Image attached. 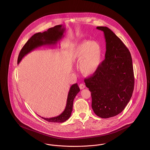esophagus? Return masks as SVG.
<instances>
[{
  "label": "esophagus",
  "mask_w": 150,
  "mask_h": 150,
  "mask_svg": "<svg viewBox=\"0 0 150 150\" xmlns=\"http://www.w3.org/2000/svg\"><path fill=\"white\" fill-rule=\"evenodd\" d=\"M79 88H80V89H83V88H84V87H85V85L83 84V83H81V84H80L79 85Z\"/></svg>",
  "instance_id": "obj_1"
}]
</instances>
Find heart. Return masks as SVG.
<instances>
[{
  "label": "heart",
  "mask_w": 150,
  "mask_h": 150,
  "mask_svg": "<svg viewBox=\"0 0 150 150\" xmlns=\"http://www.w3.org/2000/svg\"><path fill=\"white\" fill-rule=\"evenodd\" d=\"M102 51L100 44L94 41H85L76 48L74 59L79 62V69L84 75L89 76L96 72L102 60Z\"/></svg>",
  "instance_id": "obj_1"
}]
</instances>
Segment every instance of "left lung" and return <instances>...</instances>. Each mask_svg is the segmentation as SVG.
Returning a JSON list of instances; mask_svg holds the SVG:
<instances>
[{
	"label": "left lung",
	"mask_w": 150,
	"mask_h": 150,
	"mask_svg": "<svg viewBox=\"0 0 150 150\" xmlns=\"http://www.w3.org/2000/svg\"><path fill=\"white\" fill-rule=\"evenodd\" d=\"M97 29L105 35V59L84 82L91 92L94 112L107 118L122 112L132 97L134 83L132 60L128 49L110 29Z\"/></svg>",
	"instance_id": "left-lung-1"
}]
</instances>
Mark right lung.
Listing matches in <instances>:
<instances>
[{
	"instance_id": "1",
	"label": "right lung",
	"mask_w": 150,
	"mask_h": 150,
	"mask_svg": "<svg viewBox=\"0 0 150 150\" xmlns=\"http://www.w3.org/2000/svg\"><path fill=\"white\" fill-rule=\"evenodd\" d=\"M66 29L62 25H57L53 28H50L47 31L43 33H37L34 34L33 36L27 41L23 47L18 56V64L21 61L22 58L33 50L34 49L41 47L42 45H55L57 42L61 40L63 36V33ZM80 91V88L77 83L74 84L70 87L67 97L66 106L63 112L59 116L52 118L41 117L44 120L51 122H63L67 120L71 115L72 111L73 102L77 94Z\"/></svg>"
}]
</instances>
